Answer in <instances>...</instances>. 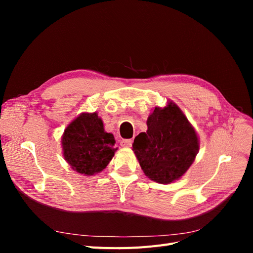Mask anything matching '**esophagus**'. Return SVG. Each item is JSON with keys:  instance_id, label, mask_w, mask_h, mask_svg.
<instances>
[{"instance_id": "1", "label": "esophagus", "mask_w": 253, "mask_h": 253, "mask_svg": "<svg viewBox=\"0 0 253 253\" xmlns=\"http://www.w3.org/2000/svg\"><path fill=\"white\" fill-rule=\"evenodd\" d=\"M120 144L122 145V147H131L132 139H122V140H120Z\"/></svg>"}]
</instances>
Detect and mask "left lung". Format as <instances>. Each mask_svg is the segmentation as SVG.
<instances>
[{
  "mask_svg": "<svg viewBox=\"0 0 253 253\" xmlns=\"http://www.w3.org/2000/svg\"><path fill=\"white\" fill-rule=\"evenodd\" d=\"M147 133L135 137L133 151L142 171L159 183L180 178L200 149L194 127L175 103L155 108L147 121Z\"/></svg>",
  "mask_w": 253,
  "mask_h": 253,
  "instance_id": "8db88e82",
  "label": "left lung"
}]
</instances>
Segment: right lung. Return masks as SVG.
I'll return each instance as SVG.
<instances>
[{
    "label": "right lung",
    "mask_w": 253,
    "mask_h": 253,
    "mask_svg": "<svg viewBox=\"0 0 253 253\" xmlns=\"http://www.w3.org/2000/svg\"><path fill=\"white\" fill-rule=\"evenodd\" d=\"M113 134L106 133L97 113H83L70 124L62 137L63 155L73 170L94 175L109 165L117 149Z\"/></svg>",
    "instance_id": "obj_1"
}]
</instances>
